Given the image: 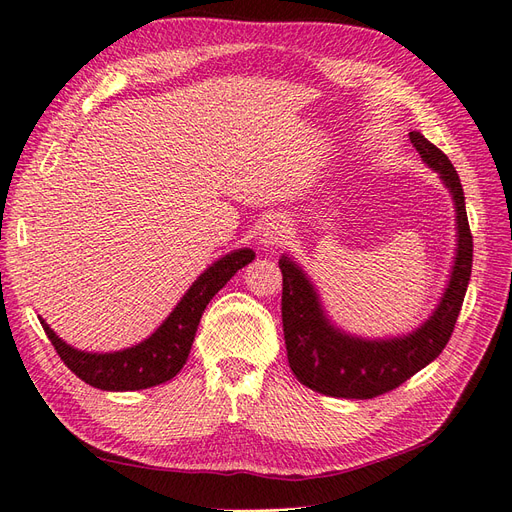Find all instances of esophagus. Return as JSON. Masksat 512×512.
<instances>
[{"mask_svg": "<svg viewBox=\"0 0 512 512\" xmlns=\"http://www.w3.org/2000/svg\"><path fill=\"white\" fill-rule=\"evenodd\" d=\"M288 234H290V228H288L286 219L282 215H275V217L269 219L265 226H262L260 239H262V243H265L267 247H273V245L278 247V245L286 243Z\"/></svg>", "mask_w": 512, "mask_h": 512, "instance_id": "34e87169", "label": "esophagus"}]
</instances>
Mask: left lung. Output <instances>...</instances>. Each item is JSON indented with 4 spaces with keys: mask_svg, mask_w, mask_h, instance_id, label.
I'll return each instance as SVG.
<instances>
[{
    "mask_svg": "<svg viewBox=\"0 0 512 512\" xmlns=\"http://www.w3.org/2000/svg\"><path fill=\"white\" fill-rule=\"evenodd\" d=\"M409 140L422 161L439 172L457 209L459 247L450 284L437 310L420 329L403 338L364 340L342 334L327 321L319 295L293 260L282 256V323L290 370L306 388L334 398H375L392 392L444 351L463 306L472 275V232L465 213V196L450 159L411 131Z\"/></svg>",
    "mask_w": 512,
    "mask_h": 512,
    "instance_id": "8db88e82",
    "label": "left lung"
}]
</instances>
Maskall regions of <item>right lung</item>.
Masks as SVG:
<instances>
[{"instance_id": "right-lung-1", "label": "right lung", "mask_w": 512, "mask_h": 512, "mask_svg": "<svg viewBox=\"0 0 512 512\" xmlns=\"http://www.w3.org/2000/svg\"><path fill=\"white\" fill-rule=\"evenodd\" d=\"M252 260L254 252L247 250V247L219 258L215 265H211L191 284L185 297L178 301L174 312L155 334L131 349L116 353L77 351L55 336V331L43 319H40V325H43L47 338L66 368L73 370L81 381H86L92 388L107 392L153 388V385L170 381L181 372L189 357L193 338H196L204 308L209 306L215 293L228 284L232 275Z\"/></svg>"}]
</instances>
